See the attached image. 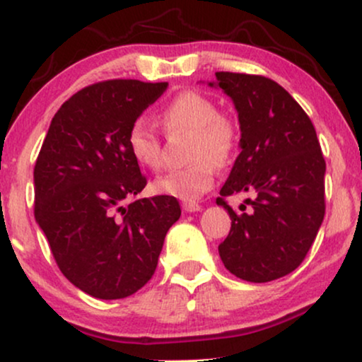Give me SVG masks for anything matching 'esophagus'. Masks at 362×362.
Returning <instances> with one entry per match:
<instances>
[{"label":"esophagus","mask_w":362,"mask_h":362,"mask_svg":"<svg viewBox=\"0 0 362 362\" xmlns=\"http://www.w3.org/2000/svg\"><path fill=\"white\" fill-rule=\"evenodd\" d=\"M182 209H185L186 213H196V211L201 209V206L198 203H182Z\"/></svg>","instance_id":"obj_1"}]
</instances>
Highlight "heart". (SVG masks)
<instances>
[{
	"label": "heart",
	"instance_id": "obj_1",
	"mask_svg": "<svg viewBox=\"0 0 362 362\" xmlns=\"http://www.w3.org/2000/svg\"><path fill=\"white\" fill-rule=\"evenodd\" d=\"M161 121L170 133H191V166L166 173L154 189L186 203L198 201L214 182V164L224 166L238 148V126L219 115L216 103L199 91H182L164 107ZM128 148L141 166L156 171L163 164L161 139L146 119H136L128 131Z\"/></svg>",
	"mask_w": 362,
	"mask_h": 362
}]
</instances>
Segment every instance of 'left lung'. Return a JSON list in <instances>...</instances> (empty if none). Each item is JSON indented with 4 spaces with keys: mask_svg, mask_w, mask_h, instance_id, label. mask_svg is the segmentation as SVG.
Wrapping results in <instances>:
<instances>
[{
    "mask_svg": "<svg viewBox=\"0 0 362 362\" xmlns=\"http://www.w3.org/2000/svg\"><path fill=\"white\" fill-rule=\"evenodd\" d=\"M216 79L241 128V153L216 199L231 218L219 256L239 279L267 283L293 273L311 250L325 219L326 161L311 119L283 86L257 74L219 71ZM236 192H255L250 214L223 201Z\"/></svg>",
    "mask_w": 362,
    "mask_h": 362,
    "instance_id": "obj_1",
    "label": "left lung"
}]
</instances>
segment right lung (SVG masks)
Here are the masks:
<instances>
[{
	"label": "right lung",
	"mask_w": 362,
	"mask_h": 362,
	"mask_svg": "<svg viewBox=\"0 0 362 362\" xmlns=\"http://www.w3.org/2000/svg\"><path fill=\"white\" fill-rule=\"evenodd\" d=\"M168 83L110 79L59 107L35 164V218L69 283L98 299L134 294L153 278L173 196L135 199L146 186L128 131Z\"/></svg>",
	"instance_id": "1"
}]
</instances>
